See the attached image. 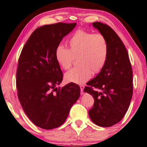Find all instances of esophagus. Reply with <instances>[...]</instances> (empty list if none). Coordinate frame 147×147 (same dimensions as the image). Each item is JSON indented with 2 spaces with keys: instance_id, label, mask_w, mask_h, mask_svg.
<instances>
[{
  "instance_id": "1",
  "label": "esophagus",
  "mask_w": 147,
  "mask_h": 147,
  "mask_svg": "<svg viewBox=\"0 0 147 147\" xmlns=\"http://www.w3.org/2000/svg\"><path fill=\"white\" fill-rule=\"evenodd\" d=\"M84 85H80V90H81V94H83V91H84Z\"/></svg>"
}]
</instances>
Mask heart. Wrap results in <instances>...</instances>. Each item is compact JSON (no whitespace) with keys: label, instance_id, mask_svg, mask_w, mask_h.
I'll use <instances>...</instances> for the list:
<instances>
[{"label":"heart","instance_id":"obj_1","mask_svg":"<svg viewBox=\"0 0 147 147\" xmlns=\"http://www.w3.org/2000/svg\"><path fill=\"white\" fill-rule=\"evenodd\" d=\"M69 48L57 47L56 61L59 66L67 70L75 58L79 65L65 74L67 82L82 84L91 77L92 71L98 73L105 66L109 56V43L104 35L78 30L68 41Z\"/></svg>","mask_w":147,"mask_h":147}]
</instances>
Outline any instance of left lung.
Instances as JSON below:
<instances>
[{"instance_id": "8db88e82", "label": "left lung", "mask_w": 147, "mask_h": 147, "mask_svg": "<svg viewBox=\"0 0 147 147\" xmlns=\"http://www.w3.org/2000/svg\"><path fill=\"white\" fill-rule=\"evenodd\" d=\"M109 43V56L105 66L89 81L84 92L94 98L89 115L93 123L109 127L125 115L133 94V73L128 53L123 41L110 26L100 22L93 23Z\"/></svg>"}]
</instances>
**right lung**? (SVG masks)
Returning a JSON list of instances; mask_svg holds the SVG:
<instances>
[{
  "label": "right lung",
  "instance_id": "add662e5",
  "mask_svg": "<svg viewBox=\"0 0 147 147\" xmlns=\"http://www.w3.org/2000/svg\"><path fill=\"white\" fill-rule=\"evenodd\" d=\"M76 25L58 23L39 27L19 56L16 73L19 102L30 120L45 130L63 124L80 94L79 86L74 83L56 88L63 73L56 61V49Z\"/></svg>",
  "mask_w": 147,
  "mask_h": 147
}]
</instances>
